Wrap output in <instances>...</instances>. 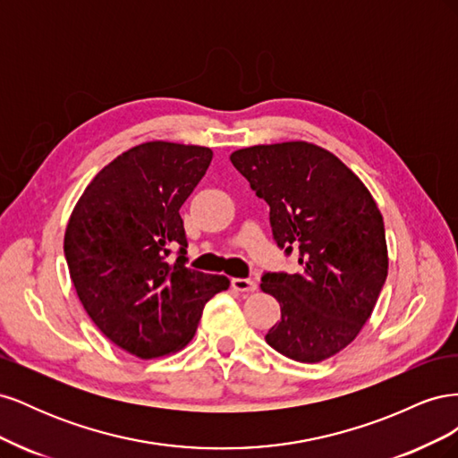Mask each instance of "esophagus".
I'll return each instance as SVG.
<instances>
[{
	"label": "esophagus",
	"mask_w": 458,
	"mask_h": 458,
	"mask_svg": "<svg viewBox=\"0 0 458 458\" xmlns=\"http://www.w3.org/2000/svg\"><path fill=\"white\" fill-rule=\"evenodd\" d=\"M233 288L237 290V293H254V290L258 288L256 281L252 279H233Z\"/></svg>",
	"instance_id": "34e87169"
}]
</instances>
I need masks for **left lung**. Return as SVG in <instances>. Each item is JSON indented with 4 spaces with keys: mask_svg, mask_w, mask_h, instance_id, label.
<instances>
[{
    "mask_svg": "<svg viewBox=\"0 0 458 458\" xmlns=\"http://www.w3.org/2000/svg\"><path fill=\"white\" fill-rule=\"evenodd\" d=\"M229 158L269 204L276 246L296 248L301 266L261 276L259 288L281 306L266 342L294 361H325L357 338L386 283L378 206L348 165L308 141L254 145Z\"/></svg>",
    "mask_w": 458,
    "mask_h": 458,
    "instance_id": "8db88e82",
    "label": "left lung"
}]
</instances>
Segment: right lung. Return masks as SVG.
<instances>
[{"instance_id": "1", "label": "right lung", "mask_w": 458, "mask_h": 458, "mask_svg": "<svg viewBox=\"0 0 458 458\" xmlns=\"http://www.w3.org/2000/svg\"><path fill=\"white\" fill-rule=\"evenodd\" d=\"M208 147L147 141L122 152L81 192L68 219L64 256L91 321L140 359L192 340L206 301L229 288L224 275L185 266L179 208L204 177ZM179 245L178 259H167Z\"/></svg>"}]
</instances>
